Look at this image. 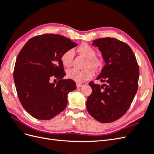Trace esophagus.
<instances>
[{
	"label": "esophagus",
	"instance_id": "1",
	"mask_svg": "<svg viewBox=\"0 0 154 154\" xmlns=\"http://www.w3.org/2000/svg\"><path fill=\"white\" fill-rule=\"evenodd\" d=\"M82 86H83V85L81 84V83H76V87H77V88H80V87H82Z\"/></svg>",
	"mask_w": 154,
	"mask_h": 154
}]
</instances>
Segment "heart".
<instances>
[{
    "mask_svg": "<svg viewBox=\"0 0 154 154\" xmlns=\"http://www.w3.org/2000/svg\"><path fill=\"white\" fill-rule=\"evenodd\" d=\"M78 53L87 58L86 67H90L94 69L100 68L103 63V60L96 54V49L87 43L81 44L78 48ZM74 57V51L69 49L62 54L60 60L65 67L71 66ZM67 76L76 82H83L92 76V72L90 69L85 70H78L76 69H71L67 71Z\"/></svg>",
    "mask_w": 154,
    "mask_h": 154,
    "instance_id": "1",
    "label": "heart"
}]
</instances>
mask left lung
Returning <instances> with one entry per match:
<instances>
[{
	"label": "left lung",
	"instance_id": "1",
	"mask_svg": "<svg viewBox=\"0 0 154 154\" xmlns=\"http://www.w3.org/2000/svg\"><path fill=\"white\" fill-rule=\"evenodd\" d=\"M92 45L99 48L105 65L96 78L103 85L88 83L91 94L87 109L101 123H111L127 112L138 88L139 69L130 46L115 38H100Z\"/></svg>",
	"mask_w": 154,
	"mask_h": 154
}]
</instances>
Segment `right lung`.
I'll use <instances>...</instances> for the list:
<instances>
[{
  "instance_id": "obj_1",
  "label": "right lung",
  "mask_w": 154,
  "mask_h": 154,
  "mask_svg": "<svg viewBox=\"0 0 154 154\" xmlns=\"http://www.w3.org/2000/svg\"><path fill=\"white\" fill-rule=\"evenodd\" d=\"M78 44L60 35L44 34L27 42L18 53L13 78L21 105L32 117L52 119L67 105V94L76 89L75 82L66 75L62 54ZM55 77L59 82L51 84Z\"/></svg>"
}]
</instances>
